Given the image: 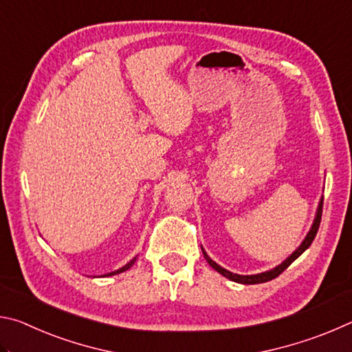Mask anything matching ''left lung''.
<instances>
[{"instance_id": "obj_1", "label": "left lung", "mask_w": 352, "mask_h": 352, "mask_svg": "<svg viewBox=\"0 0 352 352\" xmlns=\"http://www.w3.org/2000/svg\"><path fill=\"white\" fill-rule=\"evenodd\" d=\"M321 212H323V199H321V201H320L318 210H317V217H315L312 228H311V231H309V234L306 236V239L302 241L301 245L295 250V253H292V254L289 256V258L283 262L281 265H278L276 269H273V270H270V272L259 273V275H247V276H245V275H236V273H231V272H228V270H225L223 267L217 265L216 262H214V261L210 258V256H208V254L205 253V250H201V252H204V256H205V259L208 261V264H210L214 270L219 272L220 275H223L225 278L231 279V281L241 283V284H261V283L272 281V279H275L276 276L281 275V273H283L285 269H287V267L298 258V256H301L302 253L306 252V250H307L309 247H311V243L314 242L315 236H317V231H318V228H320Z\"/></svg>"}]
</instances>
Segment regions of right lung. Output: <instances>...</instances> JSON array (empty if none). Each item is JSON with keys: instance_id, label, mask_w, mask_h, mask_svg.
<instances>
[{"instance_id": "right-lung-1", "label": "right lung", "mask_w": 352, "mask_h": 352, "mask_svg": "<svg viewBox=\"0 0 352 352\" xmlns=\"http://www.w3.org/2000/svg\"><path fill=\"white\" fill-rule=\"evenodd\" d=\"M136 261V258H133V261H130L129 262V264H126V265H124L122 267V269H119V270H116V272H111V273H109V276H111V275H118V273H121V272H126L127 269H130V267H132L133 265V262Z\"/></svg>"}]
</instances>
